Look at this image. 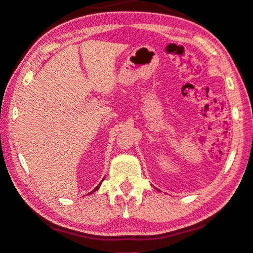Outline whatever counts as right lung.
<instances>
[{"label": "right lung", "mask_w": 253, "mask_h": 253, "mask_svg": "<svg viewBox=\"0 0 253 253\" xmlns=\"http://www.w3.org/2000/svg\"><path fill=\"white\" fill-rule=\"evenodd\" d=\"M99 186H100V183H99V185H98V186H97V187H96V188H95V189H94V190H93V191H90V192H89V194H88V195H91V194H93V192H94V191H96V190H97V189H98V188H99Z\"/></svg>", "instance_id": "add662e5"}]
</instances>
